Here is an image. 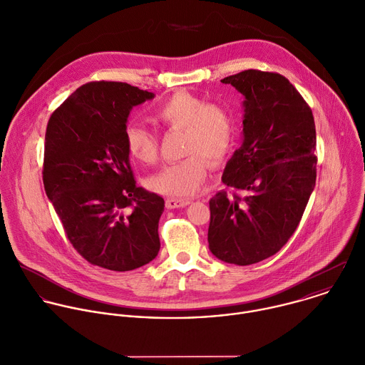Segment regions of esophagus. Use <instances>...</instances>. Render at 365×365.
Wrapping results in <instances>:
<instances>
[{"label": "esophagus", "mask_w": 365, "mask_h": 365, "mask_svg": "<svg viewBox=\"0 0 365 365\" xmlns=\"http://www.w3.org/2000/svg\"><path fill=\"white\" fill-rule=\"evenodd\" d=\"M191 201L190 200H181V198H167L165 201V207L170 208V210H174V208H182V207H187Z\"/></svg>", "instance_id": "obj_1"}]
</instances>
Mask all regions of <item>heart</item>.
I'll return each mask as SVG.
<instances>
[{"label":"heart","mask_w":365,"mask_h":365,"mask_svg":"<svg viewBox=\"0 0 365 365\" xmlns=\"http://www.w3.org/2000/svg\"><path fill=\"white\" fill-rule=\"evenodd\" d=\"M157 124L184 130L185 158L163 167L147 178L145 185L171 198H185L200 191L208 161L222 165L237 140V120L232 111L220 103L188 91H177L163 100L153 111ZM125 150L138 164L151 165L158 158V137L138 123H130L124 134Z\"/></svg>","instance_id":"obj_1"}]
</instances>
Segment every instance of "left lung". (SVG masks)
Instances as JSON below:
<instances>
[{
	"label": "left lung",
	"mask_w": 365,
	"mask_h": 365,
	"mask_svg": "<svg viewBox=\"0 0 365 365\" xmlns=\"http://www.w3.org/2000/svg\"><path fill=\"white\" fill-rule=\"evenodd\" d=\"M244 96L242 145L210 200V251L235 265L278 252L297 230L315 187L312 111L281 74L245 70L221 80Z\"/></svg>",
	"instance_id": "obj_1"
}]
</instances>
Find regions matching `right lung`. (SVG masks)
<instances>
[{
  "label": "right lung",
  "instance_id": "obj_1",
  "mask_svg": "<svg viewBox=\"0 0 365 365\" xmlns=\"http://www.w3.org/2000/svg\"><path fill=\"white\" fill-rule=\"evenodd\" d=\"M154 93L125 83L77 88L50 117L43 181L66 235L90 264L131 271L160 251L163 197L135 185L124 134Z\"/></svg>",
  "mask_w": 365,
  "mask_h": 365
}]
</instances>
